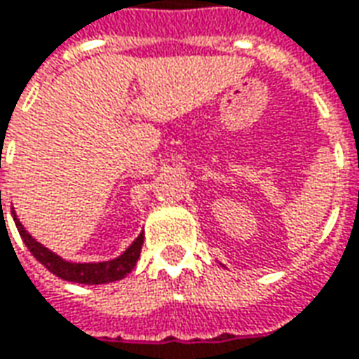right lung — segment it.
Here are the masks:
<instances>
[{
  "instance_id": "1",
  "label": "right lung",
  "mask_w": 359,
  "mask_h": 359,
  "mask_svg": "<svg viewBox=\"0 0 359 359\" xmlns=\"http://www.w3.org/2000/svg\"><path fill=\"white\" fill-rule=\"evenodd\" d=\"M13 221H15L17 231H19L23 243L27 245L31 255L47 271H50L53 275H57L62 280H69V283H79V285H104V283H114V280H120V278H124L128 273H132V269L136 266V261L140 259L144 233H140L138 239L132 243L120 257L112 259V261H104V263H69V261L61 259L59 255L49 251L47 247H43L39 241H35L27 231L23 229V225L19 223L15 213H13Z\"/></svg>"
}]
</instances>
